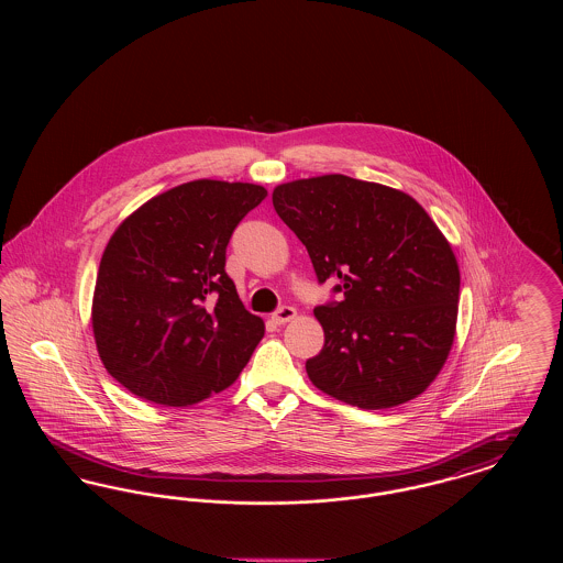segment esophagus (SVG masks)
<instances>
[{
	"label": "esophagus",
	"instance_id": "esophagus-1",
	"mask_svg": "<svg viewBox=\"0 0 563 563\" xmlns=\"http://www.w3.org/2000/svg\"><path fill=\"white\" fill-rule=\"evenodd\" d=\"M295 317H297L295 308H291V306H280V308L272 314V321L276 322V324H285V322L291 321Z\"/></svg>",
	"mask_w": 563,
	"mask_h": 563
}]
</instances>
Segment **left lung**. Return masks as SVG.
<instances>
[{"instance_id": "obj_1", "label": "left lung", "mask_w": 563, "mask_h": 563, "mask_svg": "<svg viewBox=\"0 0 563 563\" xmlns=\"http://www.w3.org/2000/svg\"><path fill=\"white\" fill-rule=\"evenodd\" d=\"M278 217L306 246L319 285L340 295L314 308L317 388L361 409L416 399L454 342L460 269L450 242L407 194L346 175L274 189Z\"/></svg>"}]
</instances>
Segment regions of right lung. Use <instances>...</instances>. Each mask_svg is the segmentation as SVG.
<instances>
[{"label": "right lung", "instance_id": "1", "mask_svg": "<svg viewBox=\"0 0 563 563\" xmlns=\"http://www.w3.org/2000/svg\"><path fill=\"white\" fill-rule=\"evenodd\" d=\"M268 191L189 181L134 211L101 257L92 329L109 374L136 397L186 407L228 388L264 338L225 272V249Z\"/></svg>", "mask_w": 563, "mask_h": 563}]
</instances>
